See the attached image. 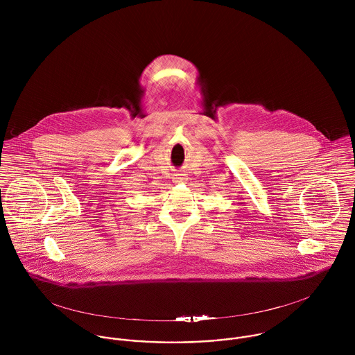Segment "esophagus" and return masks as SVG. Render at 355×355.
<instances>
[{
    "label": "esophagus",
    "instance_id": "obj_1",
    "mask_svg": "<svg viewBox=\"0 0 355 355\" xmlns=\"http://www.w3.org/2000/svg\"><path fill=\"white\" fill-rule=\"evenodd\" d=\"M184 180H186V176H184V175H182V173H179V175H176V176H175V182H178V183L184 182Z\"/></svg>",
    "mask_w": 355,
    "mask_h": 355
}]
</instances>
